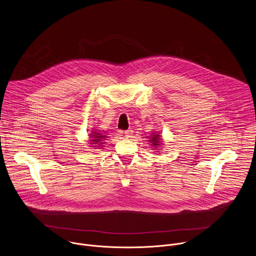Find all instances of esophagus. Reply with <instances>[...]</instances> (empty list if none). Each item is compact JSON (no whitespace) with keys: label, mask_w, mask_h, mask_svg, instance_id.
<instances>
[{"label":"esophagus","mask_w":256,"mask_h":256,"mask_svg":"<svg viewBox=\"0 0 256 256\" xmlns=\"http://www.w3.org/2000/svg\"><path fill=\"white\" fill-rule=\"evenodd\" d=\"M132 134H133V131H132V130H126V131H124V135H125L126 138H130V137L132 136Z\"/></svg>","instance_id":"obj_1"}]
</instances>
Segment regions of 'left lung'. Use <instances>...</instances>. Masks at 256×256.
Instances as JSON below:
<instances>
[{"mask_svg":"<svg viewBox=\"0 0 256 256\" xmlns=\"http://www.w3.org/2000/svg\"><path fill=\"white\" fill-rule=\"evenodd\" d=\"M148 142H150L152 146L154 148H158V146L162 145V138H160V134H156V133H152L150 138L148 140Z\"/></svg>","mask_w":256,"mask_h":256,"instance_id":"left-lung-1","label":"left lung"}]
</instances>
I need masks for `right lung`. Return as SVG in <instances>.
I'll list each match as a JSON object with an SVG mask.
<instances>
[{
	"label": "right lung",
	"instance_id": "right-lung-1",
	"mask_svg": "<svg viewBox=\"0 0 256 256\" xmlns=\"http://www.w3.org/2000/svg\"><path fill=\"white\" fill-rule=\"evenodd\" d=\"M90 143L92 146H102V144H104V140H106V138H108L106 135H104V133H102L100 131H92L90 134Z\"/></svg>",
	"mask_w": 256,
	"mask_h": 256
}]
</instances>
